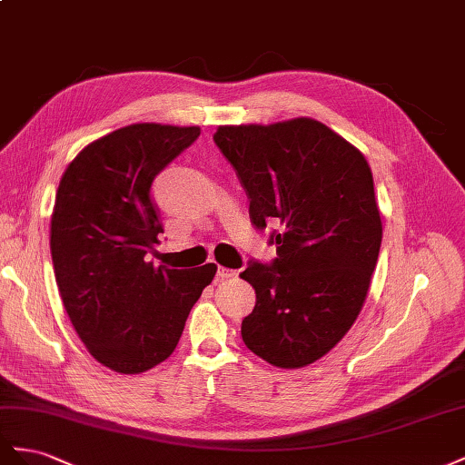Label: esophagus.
Returning <instances> with one entry per match:
<instances>
[{"mask_svg": "<svg viewBox=\"0 0 465 465\" xmlns=\"http://www.w3.org/2000/svg\"><path fill=\"white\" fill-rule=\"evenodd\" d=\"M216 276L220 278V281H230V278H235V276H237V271L218 267V272H216Z\"/></svg>", "mask_w": 465, "mask_h": 465, "instance_id": "obj_1", "label": "esophagus"}]
</instances>
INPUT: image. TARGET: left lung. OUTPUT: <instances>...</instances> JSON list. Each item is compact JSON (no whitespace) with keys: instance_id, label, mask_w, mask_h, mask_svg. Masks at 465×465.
<instances>
[{"instance_id":"1","label":"left lung","mask_w":465,"mask_h":465,"mask_svg":"<svg viewBox=\"0 0 465 465\" xmlns=\"http://www.w3.org/2000/svg\"><path fill=\"white\" fill-rule=\"evenodd\" d=\"M214 143L249 198L276 257L240 274L255 290L245 347L272 366L302 368L347 335L362 310L381 245L374 179L354 145L312 118L220 126Z\"/></svg>"}]
</instances>
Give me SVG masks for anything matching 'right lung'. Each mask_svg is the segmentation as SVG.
<instances>
[{
  "label": "right lung",
  "mask_w": 465,
  "mask_h": 465,
  "mask_svg": "<svg viewBox=\"0 0 465 465\" xmlns=\"http://www.w3.org/2000/svg\"><path fill=\"white\" fill-rule=\"evenodd\" d=\"M201 136L198 126L130 124L89 143L65 169L50 222L56 284L95 361L140 374L175 351L184 322L216 274L153 267L163 233L155 177Z\"/></svg>",
  "instance_id": "obj_1"
}]
</instances>
